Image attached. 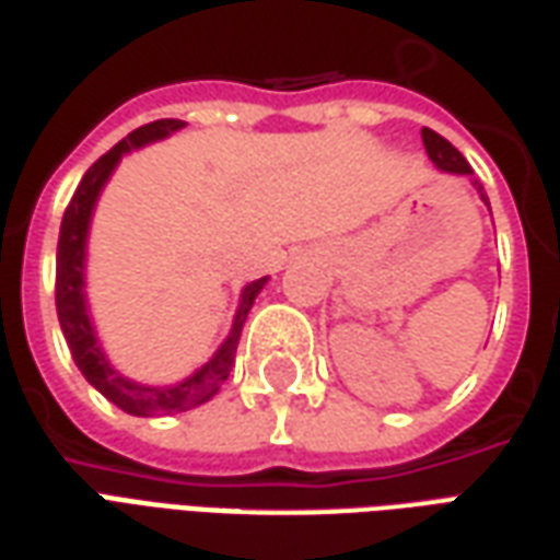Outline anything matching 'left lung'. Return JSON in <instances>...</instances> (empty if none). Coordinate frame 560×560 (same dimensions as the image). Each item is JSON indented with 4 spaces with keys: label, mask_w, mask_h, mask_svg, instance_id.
Instances as JSON below:
<instances>
[{
    "label": "left lung",
    "mask_w": 560,
    "mask_h": 560,
    "mask_svg": "<svg viewBox=\"0 0 560 560\" xmlns=\"http://www.w3.org/2000/svg\"><path fill=\"white\" fill-rule=\"evenodd\" d=\"M421 139H424V151H428L430 163H433L436 170L452 172V175H467V178H470V185L476 187L479 199H482L485 206H488V212H491V202H488V197H485V187L479 185V178H472L470 163L464 160V154L457 151L455 144L448 142V139H443L440 132L428 130V127L421 130Z\"/></svg>",
    "instance_id": "left-lung-1"
}]
</instances>
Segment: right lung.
<instances>
[{
	"mask_svg": "<svg viewBox=\"0 0 560 560\" xmlns=\"http://www.w3.org/2000/svg\"><path fill=\"white\" fill-rule=\"evenodd\" d=\"M185 127L182 120H154V124H144L139 130H132L127 139L103 154L96 160L81 185H78L75 197L69 202V209L62 214L60 224V242H57V318H60L62 336H66V346L72 351V361L78 363L81 375L88 378L93 388L103 394L105 400H112L117 409L130 412L139 418H158V416H175V412H187L194 406H202L206 400H212L214 394L221 390L226 382V375L233 370L236 361V346H240L242 324L252 312L257 293L264 291V279L245 284L240 293V308L233 315V327L226 339L218 346L209 361L197 366L194 373L185 375L182 382L175 385H144V382H132L124 373H117L115 363L108 361L103 342L96 336L93 318H90L88 293H84V269H88V236H90V221H93V209L103 197L105 185L112 178V172L117 170V163L127 158L130 151H139L144 144L160 142L172 132H178Z\"/></svg>",
	"mask_w": 560,
	"mask_h": 560,
	"instance_id": "obj_1",
	"label": "right lung"
}]
</instances>
